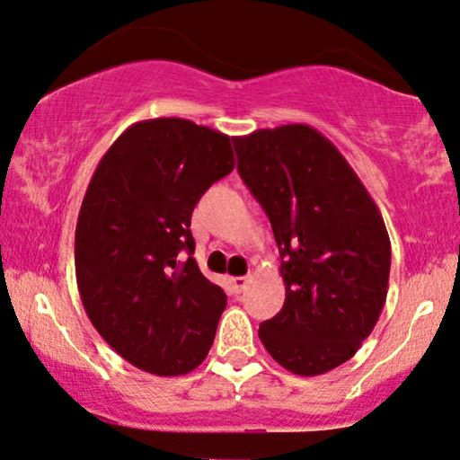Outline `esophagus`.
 <instances>
[{
	"label": "esophagus",
	"mask_w": 460,
	"mask_h": 460,
	"mask_svg": "<svg viewBox=\"0 0 460 460\" xmlns=\"http://www.w3.org/2000/svg\"><path fill=\"white\" fill-rule=\"evenodd\" d=\"M246 284H249V278L246 276H236V278H230V286H232V290L236 292H243L244 288H246Z\"/></svg>",
	"instance_id": "1"
}]
</instances>
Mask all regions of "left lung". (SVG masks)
<instances>
[{"label": "left lung", "mask_w": 460, "mask_h": 460, "mask_svg": "<svg viewBox=\"0 0 460 460\" xmlns=\"http://www.w3.org/2000/svg\"><path fill=\"white\" fill-rule=\"evenodd\" d=\"M234 149L282 257L284 307L259 325V338L292 374H328L361 349L384 309V217L342 153L307 124L234 137Z\"/></svg>", "instance_id": "1"}]
</instances>
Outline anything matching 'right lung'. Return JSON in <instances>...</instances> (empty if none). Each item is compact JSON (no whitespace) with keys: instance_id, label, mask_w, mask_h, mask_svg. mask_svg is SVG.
<instances>
[{"instance_id":"obj_1","label":"right lung","mask_w":460,"mask_h":460,"mask_svg":"<svg viewBox=\"0 0 460 460\" xmlns=\"http://www.w3.org/2000/svg\"><path fill=\"white\" fill-rule=\"evenodd\" d=\"M234 170L230 137L182 118L132 124L99 162L75 236L86 315L119 357L153 376H184L214 344L226 295L201 274L190 216Z\"/></svg>"}]
</instances>
